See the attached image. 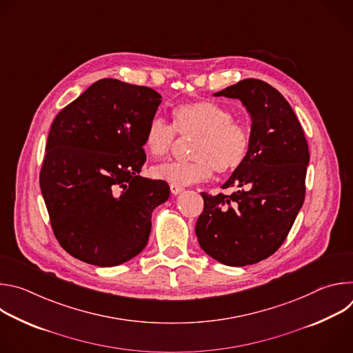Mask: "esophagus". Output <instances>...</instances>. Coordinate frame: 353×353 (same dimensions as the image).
<instances>
[{"label": "esophagus", "mask_w": 353, "mask_h": 353, "mask_svg": "<svg viewBox=\"0 0 353 353\" xmlns=\"http://www.w3.org/2000/svg\"><path fill=\"white\" fill-rule=\"evenodd\" d=\"M170 191H172V194L177 195V194H180V192L183 191V187H180V185H176V184H170Z\"/></svg>", "instance_id": "esophagus-1"}]
</instances>
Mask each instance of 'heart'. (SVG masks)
<instances>
[{
	"label": "heart",
	"instance_id": "1",
	"mask_svg": "<svg viewBox=\"0 0 353 353\" xmlns=\"http://www.w3.org/2000/svg\"><path fill=\"white\" fill-rule=\"evenodd\" d=\"M172 128L162 119L149 123L143 145L146 152L154 157H166L179 135H195L191 145L190 162H166L152 168V176L169 184L190 185L205 181L212 172L221 174L239 169L250 150L248 130L233 121V114L226 108L210 102L196 100L177 106L173 110Z\"/></svg>",
	"mask_w": 353,
	"mask_h": 353
}]
</instances>
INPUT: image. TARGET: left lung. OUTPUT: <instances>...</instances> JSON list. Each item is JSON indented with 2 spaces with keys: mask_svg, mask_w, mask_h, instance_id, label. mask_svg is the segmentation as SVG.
Returning a JSON list of instances; mask_svg holds the SVG:
<instances>
[{
  "mask_svg": "<svg viewBox=\"0 0 353 353\" xmlns=\"http://www.w3.org/2000/svg\"><path fill=\"white\" fill-rule=\"evenodd\" d=\"M239 99L251 117L250 150L222 188L204 198L195 234L208 256L230 267L268 259L285 241L306 194L309 146L286 99L264 81L248 78L214 93Z\"/></svg>",
  "mask_w": 353,
  "mask_h": 353,
  "instance_id": "obj_1",
  "label": "left lung"
}]
</instances>
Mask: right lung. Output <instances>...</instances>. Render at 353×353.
Instances as JSON below:
<instances>
[{"label":"right lung","instance_id":"add662e5","mask_svg":"<svg viewBox=\"0 0 353 353\" xmlns=\"http://www.w3.org/2000/svg\"><path fill=\"white\" fill-rule=\"evenodd\" d=\"M161 99L148 86L105 78L56 116L40 188L54 236L72 257L114 267L145 248L152 211L170 195L166 181L139 176Z\"/></svg>","mask_w":353,"mask_h":353}]
</instances>
